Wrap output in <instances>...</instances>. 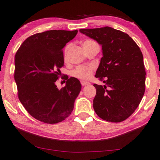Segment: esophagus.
<instances>
[{
	"mask_svg": "<svg viewBox=\"0 0 160 160\" xmlns=\"http://www.w3.org/2000/svg\"><path fill=\"white\" fill-rule=\"evenodd\" d=\"M89 82H85V81H81V85L82 86H85V85H89Z\"/></svg>",
	"mask_w": 160,
	"mask_h": 160,
	"instance_id": "34e87169",
	"label": "esophagus"
}]
</instances>
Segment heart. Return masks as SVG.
I'll return each instance as SVG.
<instances>
[{"mask_svg": "<svg viewBox=\"0 0 160 160\" xmlns=\"http://www.w3.org/2000/svg\"><path fill=\"white\" fill-rule=\"evenodd\" d=\"M95 43L94 41L92 40H85L83 42V46L88 45L90 44ZM68 47L66 48L65 52L67 51ZM93 71H94V66H79L77 68H75L73 71H72L71 75L72 77L76 78L80 80H89L90 78L92 76Z\"/></svg>", "mask_w": 160, "mask_h": 160, "instance_id": "obj_1", "label": "heart"}]
</instances>
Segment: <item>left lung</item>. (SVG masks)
<instances>
[{
  "label": "left lung",
  "instance_id": "obj_1",
  "mask_svg": "<svg viewBox=\"0 0 160 160\" xmlns=\"http://www.w3.org/2000/svg\"><path fill=\"white\" fill-rule=\"evenodd\" d=\"M102 47L103 57L96 78L105 85L94 84L93 107L98 117L120 122L137 108L146 89L143 54L128 34L105 27L80 29Z\"/></svg>",
  "mask_w": 160,
  "mask_h": 160
}]
</instances>
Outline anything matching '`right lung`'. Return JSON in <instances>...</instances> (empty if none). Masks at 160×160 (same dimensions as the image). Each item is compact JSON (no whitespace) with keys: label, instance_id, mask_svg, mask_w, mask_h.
Returning <instances> with one entry per match:
<instances>
[{"label":"right lung","instance_id":"1","mask_svg":"<svg viewBox=\"0 0 160 160\" xmlns=\"http://www.w3.org/2000/svg\"><path fill=\"white\" fill-rule=\"evenodd\" d=\"M78 30H50L27 38L14 58V80L18 97L35 119L47 124L64 120L74 108L81 90L80 81L67 78L59 89L56 81L63 66V48Z\"/></svg>","mask_w":160,"mask_h":160}]
</instances>
